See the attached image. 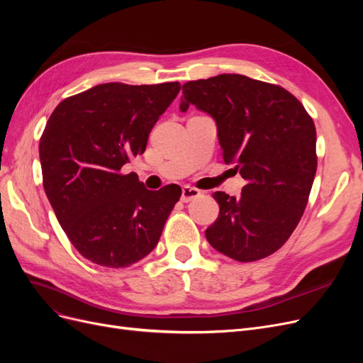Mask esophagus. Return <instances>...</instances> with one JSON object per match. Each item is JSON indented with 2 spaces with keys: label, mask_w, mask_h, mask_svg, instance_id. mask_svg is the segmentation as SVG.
<instances>
[{
  "label": "esophagus",
  "mask_w": 363,
  "mask_h": 363,
  "mask_svg": "<svg viewBox=\"0 0 363 363\" xmlns=\"http://www.w3.org/2000/svg\"><path fill=\"white\" fill-rule=\"evenodd\" d=\"M201 192L195 188H191V186H183L182 188V201L183 203H189L195 199H199Z\"/></svg>",
  "instance_id": "34e87169"
}]
</instances>
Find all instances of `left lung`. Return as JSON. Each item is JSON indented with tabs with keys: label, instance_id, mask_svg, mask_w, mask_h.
<instances>
[{
	"label": "left lung",
	"instance_id": "left-lung-1",
	"mask_svg": "<svg viewBox=\"0 0 363 363\" xmlns=\"http://www.w3.org/2000/svg\"><path fill=\"white\" fill-rule=\"evenodd\" d=\"M189 106L213 118L224 162L247 182L239 199L213 194L219 215L206 239L238 262L272 255L300 223L312 189V118L286 89L239 74L184 83L180 111Z\"/></svg>",
	"mask_w": 363,
	"mask_h": 363
}]
</instances>
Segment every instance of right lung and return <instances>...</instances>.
<instances>
[{"mask_svg": "<svg viewBox=\"0 0 363 363\" xmlns=\"http://www.w3.org/2000/svg\"><path fill=\"white\" fill-rule=\"evenodd\" d=\"M180 83H104L63 100L39 142L43 189L71 244L96 265L124 268L157 245L180 200L177 184L148 191L123 167L145 151Z\"/></svg>", "mask_w": 363, "mask_h": 363, "instance_id": "obj_1", "label": "right lung"}]
</instances>
